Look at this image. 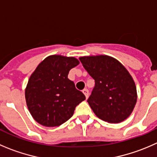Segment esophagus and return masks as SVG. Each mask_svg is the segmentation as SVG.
<instances>
[{
    "mask_svg": "<svg viewBox=\"0 0 157 157\" xmlns=\"http://www.w3.org/2000/svg\"><path fill=\"white\" fill-rule=\"evenodd\" d=\"M82 92L83 93H84V95H86V98H88V97H89V90H88L87 89H84L82 90Z\"/></svg>",
    "mask_w": 157,
    "mask_h": 157,
    "instance_id": "obj_1",
    "label": "esophagus"
}]
</instances>
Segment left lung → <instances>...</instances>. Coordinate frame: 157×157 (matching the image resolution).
Segmentation results:
<instances>
[{"mask_svg": "<svg viewBox=\"0 0 157 157\" xmlns=\"http://www.w3.org/2000/svg\"><path fill=\"white\" fill-rule=\"evenodd\" d=\"M80 62L95 80L87 102L99 119L118 123L132 113L137 100L132 76L122 64L107 55L81 57Z\"/></svg>", "mask_w": 157, "mask_h": 157, "instance_id": "1", "label": "left lung"}]
</instances>
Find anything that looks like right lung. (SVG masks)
<instances>
[{"instance_id":"right-lung-1","label":"right lung","mask_w":157,"mask_h":157,"mask_svg":"<svg viewBox=\"0 0 157 157\" xmlns=\"http://www.w3.org/2000/svg\"><path fill=\"white\" fill-rule=\"evenodd\" d=\"M78 64L73 57L51 55L32 73L25 89V98L30 113L38 123L48 127L63 124L86 99L68 78L70 70Z\"/></svg>"}]
</instances>
